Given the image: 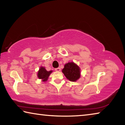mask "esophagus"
Wrapping results in <instances>:
<instances>
[{
    "mask_svg": "<svg viewBox=\"0 0 125 125\" xmlns=\"http://www.w3.org/2000/svg\"><path fill=\"white\" fill-rule=\"evenodd\" d=\"M61 68L60 67H58V68H55V71H57V72H60V71H61Z\"/></svg>",
    "mask_w": 125,
    "mask_h": 125,
    "instance_id": "1",
    "label": "esophagus"
}]
</instances>
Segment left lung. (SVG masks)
Masks as SVG:
<instances>
[{
    "label": "left lung",
    "mask_w": 125,
    "mask_h": 125,
    "mask_svg": "<svg viewBox=\"0 0 125 125\" xmlns=\"http://www.w3.org/2000/svg\"><path fill=\"white\" fill-rule=\"evenodd\" d=\"M62 72L68 79L75 82L80 78V68L73 62H69L64 65Z\"/></svg>",
    "instance_id": "1"
}]
</instances>
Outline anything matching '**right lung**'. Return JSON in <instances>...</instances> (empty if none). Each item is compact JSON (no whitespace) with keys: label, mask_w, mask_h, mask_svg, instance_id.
Returning <instances> with one entry per match:
<instances>
[{"label":"right lung","mask_w":125,"mask_h":125,"mask_svg":"<svg viewBox=\"0 0 125 125\" xmlns=\"http://www.w3.org/2000/svg\"><path fill=\"white\" fill-rule=\"evenodd\" d=\"M52 72V71H47L45 68L43 67H41L38 72L37 77L40 79H42V81L45 82L48 79V78L49 77L50 74Z\"/></svg>","instance_id":"add662e5"}]
</instances>
